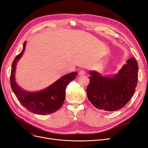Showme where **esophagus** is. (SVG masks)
I'll list each match as a JSON object with an SVG mask.
<instances>
[{
	"instance_id": "34e87169",
	"label": "esophagus",
	"mask_w": 148,
	"mask_h": 148,
	"mask_svg": "<svg viewBox=\"0 0 148 148\" xmlns=\"http://www.w3.org/2000/svg\"><path fill=\"white\" fill-rule=\"evenodd\" d=\"M86 73V71H85L84 69H81L79 71V74L80 75H84Z\"/></svg>"
}]
</instances>
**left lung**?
<instances>
[{
    "label": "left lung",
    "mask_w": 148,
    "mask_h": 148,
    "mask_svg": "<svg viewBox=\"0 0 148 148\" xmlns=\"http://www.w3.org/2000/svg\"><path fill=\"white\" fill-rule=\"evenodd\" d=\"M138 65L134 58L127 60L118 74L113 77L90 73L86 92L88 99L98 109L118 110L125 106L135 92L138 81Z\"/></svg>",
    "instance_id": "1"
}]
</instances>
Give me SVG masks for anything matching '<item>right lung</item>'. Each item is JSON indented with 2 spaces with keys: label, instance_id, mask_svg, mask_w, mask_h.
Instances as JSON below:
<instances>
[{
  "label": "right lung",
  "instance_id": "1",
  "mask_svg": "<svg viewBox=\"0 0 148 148\" xmlns=\"http://www.w3.org/2000/svg\"><path fill=\"white\" fill-rule=\"evenodd\" d=\"M26 43L25 41L22 51L15 58L12 62L10 76L11 88L19 102L30 112L40 115L55 112L63 105L66 86L69 82L75 79L77 73L74 72L63 76L40 92H30L21 89L15 80V66L25 51Z\"/></svg>",
  "mask_w": 148,
  "mask_h": 148
}]
</instances>
